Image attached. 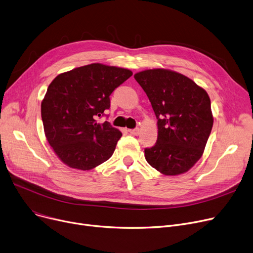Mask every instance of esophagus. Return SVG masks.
<instances>
[{
	"label": "esophagus",
	"mask_w": 253,
	"mask_h": 253,
	"mask_svg": "<svg viewBox=\"0 0 253 253\" xmlns=\"http://www.w3.org/2000/svg\"><path fill=\"white\" fill-rule=\"evenodd\" d=\"M128 132L130 133V135H133V136H138L140 133V128H133V129H128Z\"/></svg>",
	"instance_id": "34e87169"
}]
</instances>
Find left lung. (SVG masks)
<instances>
[{
    "label": "left lung",
    "mask_w": 253,
    "mask_h": 253,
    "mask_svg": "<svg viewBox=\"0 0 253 253\" xmlns=\"http://www.w3.org/2000/svg\"><path fill=\"white\" fill-rule=\"evenodd\" d=\"M133 77L158 120L157 142L145 149L147 162L165 175L187 172L201 158L212 128L209 94L188 77L169 69H146Z\"/></svg>",
    "instance_id": "obj_1"
}]
</instances>
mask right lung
<instances>
[{
    "label": "right lung",
    "mask_w": 253,
    "mask_h": 253,
    "mask_svg": "<svg viewBox=\"0 0 253 253\" xmlns=\"http://www.w3.org/2000/svg\"><path fill=\"white\" fill-rule=\"evenodd\" d=\"M131 76L126 68L92 63L52 81L42 101V120L50 146L64 165L90 170L111 157L123 133L96 120L110 108L111 93Z\"/></svg>",
    "instance_id": "1"
}]
</instances>
